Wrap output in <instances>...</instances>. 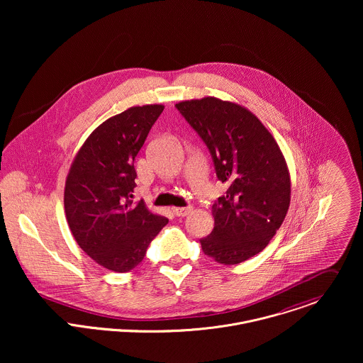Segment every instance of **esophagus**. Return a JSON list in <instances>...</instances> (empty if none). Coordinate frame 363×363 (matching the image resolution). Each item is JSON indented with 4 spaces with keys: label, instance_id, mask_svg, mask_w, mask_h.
Here are the masks:
<instances>
[{
    "label": "esophagus",
    "instance_id": "obj_1",
    "mask_svg": "<svg viewBox=\"0 0 363 363\" xmlns=\"http://www.w3.org/2000/svg\"><path fill=\"white\" fill-rule=\"evenodd\" d=\"M190 211H191V207H190V206H189V207L173 208V212H174V215H176V216H186V215H189V213H190Z\"/></svg>",
    "mask_w": 363,
    "mask_h": 363
}]
</instances>
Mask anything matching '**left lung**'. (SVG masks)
I'll use <instances>...</instances> for the list:
<instances>
[{
  "label": "left lung",
  "instance_id": "8db88e82",
  "mask_svg": "<svg viewBox=\"0 0 363 363\" xmlns=\"http://www.w3.org/2000/svg\"><path fill=\"white\" fill-rule=\"evenodd\" d=\"M207 144L226 194L212 206L204 255L233 265L259 255L282 225L291 203V176L272 134L245 106L207 96L176 104Z\"/></svg>",
  "mask_w": 363,
  "mask_h": 363
}]
</instances>
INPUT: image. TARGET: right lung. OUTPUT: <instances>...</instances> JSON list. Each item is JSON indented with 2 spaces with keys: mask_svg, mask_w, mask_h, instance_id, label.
Here are the masks:
<instances>
[{
  "mask_svg": "<svg viewBox=\"0 0 363 363\" xmlns=\"http://www.w3.org/2000/svg\"><path fill=\"white\" fill-rule=\"evenodd\" d=\"M163 108L133 106L107 118L85 140L65 180L64 209L74 239L91 259L114 272L135 268L169 222L144 200H131L137 186L134 159Z\"/></svg>",
  "mask_w": 363,
  "mask_h": 363,
  "instance_id": "right-lung-1",
  "label": "right lung"
}]
</instances>
